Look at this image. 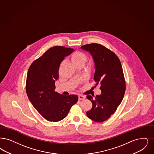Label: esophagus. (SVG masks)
Listing matches in <instances>:
<instances>
[{"instance_id": "esophagus-1", "label": "esophagus", "mask_w": 154, "mask_h": 154, "mask_svg": "<svg viewBox=\"0 0 154 154\" xmlns=\"http://www.w3.org/2000/svg\"><path fill=\"white\" fill-rule=\"evenodd\" d=\"M85 99V96H82V95H79V100H84Z\"/></svg>"}]
</instances>
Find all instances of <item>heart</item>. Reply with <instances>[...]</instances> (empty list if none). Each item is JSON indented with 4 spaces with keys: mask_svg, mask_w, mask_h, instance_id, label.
<instances>
[{
    "mask_svg": "<svg viewBox=\"0 0 154 154\" xmlns=\"http://www.w3.org/2000/svg\"><path fill=\"white\" fill-rule=\"evenodd\" d=\"M70 60L75 66H84L88 60V56L81 51H75L71 56Z\"/></svg>",
    "mask_w": 154,
    "mask_h": 154,
    "instance_id": "1",
    "label": "heart"
}]
</instances>
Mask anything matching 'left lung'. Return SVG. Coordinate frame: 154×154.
Here are the masks:
<instances>
[{
    "mask_svg": "<svg viewBox=\"0 0 154 154\" xmlns=\"http://www.w3.org/2000/svg\"><path fill=\"white\" fill-rule=\"evenodd\" d=\"M81 49L92 56L95 66L94 80L100 84L101 93L94 99L86 96L92 103L87 116L96 122H103L111 117L123 100L125 91V81L119 58L113 52L97 43L85 45Z\"/></svg>",
    "mask_w": 154,
    "mask_h": 154,
    "instance_id": "1",
    "label": "left lung"
}]
</instances>
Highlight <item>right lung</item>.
Here are the masks:
<instances>
[{
	"label": "right lung",
	"instance_id": "1",
	"mask_svg": "<svg viewBox=\"0 0 154 154\" xmlns=\"http://www.w3.org/2000/svg\"><path fill=\"white\" fill-rule=\"evenodd\" d=\"M73 51L71 48L54 46L32 63L28 70L26 91L28 98L41 115L57 122L67 116L78 101L77 95L63 96L54 91L61 62Z\"/></svg>",
	"mask_w": 154,
	"mask_h": 154
}]
</instances>
